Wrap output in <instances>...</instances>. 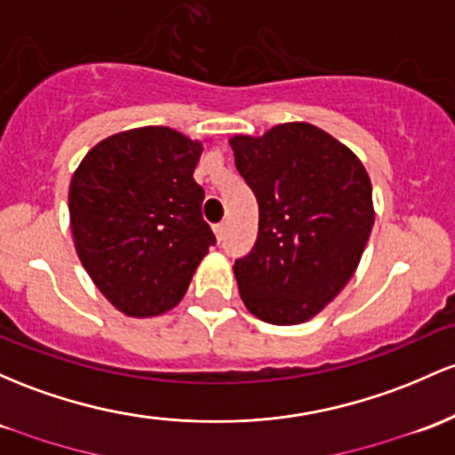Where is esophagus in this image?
<instances>
[{"mask_svg": "<svg viewBox=\"0 0 455 455\" xmlns=\"http://www.w3.org/2000/svg\"><path fill=\"white\" fill-rule=\"evenodd\" d=\"M213 233H216V237H218V242H222V237H224V233H227V224H216V227H213Z\"/></svg>", "mask_w": 455, "mask_h": 455, "instance_id": "obj_1", "label": "esophagus"}]
</instances>
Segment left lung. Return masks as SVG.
<instances>
[{
  "label": "left lung",
  "instance_id": "obj_1",
  "mask_svg": "<svg viewBox=\"0 0 455 455\" xmlns=\"http://www.w3.org/2000/svg\"><path fill=\"white\" fill-rule=\"evenodd\" d=\"M257 196L259 233L237 259L239 296L254 317L296 326L322 313L356 272L371 235V181L343 142L311 123L228 140Z\"/></svg>",
  "mask_w": 455,
  "mask_h": 455
}]
</instances>
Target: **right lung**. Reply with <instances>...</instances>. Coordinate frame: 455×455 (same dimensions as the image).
Wrapping results in <instances>:
<instances>
[{"mask_svg":"<svg viewBox=\"0 0 455 455\" xmlns=\"http://www.w3.org/2000/svg\"><path fill=\"white\" fill-rule=\"evenodd\" d=\"M203 140L148 124L86 153L68 188L75 251L99 291L129 317L171 311L216 243L194 181Z\"/></svg>","mask_w":455,"mask_h":455,"instance_id":"1","label":"right lung"}]
</instances>
